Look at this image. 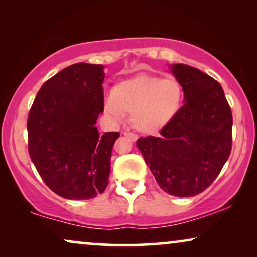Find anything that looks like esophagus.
Returning a JSON list of instances; mask_svg holds the SVG:
<instances>
[{
	"mask_svg": "<svg viewBox=\"0 0 257 257\" xmlns=\"http://www.w3.org/2000/svg\"><path fill=\"white\" fill-rule=\"evenodd\" d=\"M122 135L124 136H126V137H128L130 139L132 140V142H136L137 139H138V136L136 135V133H133V132H128V131H125V132H122Z\"/></svg>",
	"mask_w": 257,
	"mask_h": 257,
	"instance_id": "esophagus-1",
	"label": "esophagus"
}]
</instances>
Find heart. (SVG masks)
<instances>
[{
	"instance_id": "heart-1",
	"label": "heart",
	"mask_w": 257,
	"mask_h": 257,
	"mask_svg": "<svg viewBox=\"0 0 257 257\" xmlns=\"http://www.w3.org/2000/svg\"><path fill=\"white\" fill-rule=\"evenodd\" d=\"M181 99L182 89L177 79L143 75L118 83L112 93L105 96L104 110L115 122L131 112L132 125L152 133L173 119Z\"/></svg>"
}]
</instances>
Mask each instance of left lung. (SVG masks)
Masks as SVG:
<instances>
[{
	"mask_svg": "<svg viewBox=\"0 0 257 257\" xmlns=\"http://www.w3.org/2000/svg\"><path fill=\"white\" fill-rule=\"evenodd\" d=\"M170 69L185 104L159 137L139 138L137 146L160 188L188 198L209 187L229 158L233 117L215 79L189 65Z\"/></svg>",
	"mask_w": 257,
	"mask_h": 257,
	"instance_id": "obj_1",
	"label": "left lung"
}]
</instances>
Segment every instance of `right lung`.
I'll return each mask as SVG.
<instances>
[{
    "mask_svg": "<svg viewBox=\"0 0 257 257\" xmlns=\"http://www.w3.org/2000/svg\"><path fill=\"white\" fill-rule=\"evenodd\" d=\"M104 65L77 63L48 79L28 117V150L49 188L69 200L101 194L119 132L99 135L104 111Z\"/></svg>",
    "mask_w": 257,
    "mask_h": 257,
    "instance_id": "obj_1",
    "label": "right lung"
}]
</instances>
